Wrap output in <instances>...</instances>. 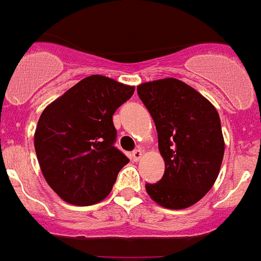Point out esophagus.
Returning <instances> with one entry per match:
<instances>
[{
  "instance_id": "esophagus-1",
  "label": "esophagus",
  "mask_w": 261,
  "mask_h": 261,
  "mask_svg": "<svg viewBox=\"0 0 261 261\" xmlns=\"http://www.w3.org/2000/svg\"><path fill=\"white\" fill-rule=\"evenodd\" d=\"M141 158H143V151H141V149H135V151L132 152V159L135 160V162H139Z\"/></svg>"
}]
</instances>
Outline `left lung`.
I'll use <instances>...</instances> for the list:
<instances>
[{
	"label": "left lung",
	"mask_w": 261,
	"mask_h": 261,
	"mask_svg": "<svg viewBox=\"0 0 261 261\" xmlns=\"http://www.w3.org/2000/svg\"><path fill=\"white\" fill-rule=\"evenodd\" d=\"M137 94L155 121L166 170L148 195L167 209H186L213 187L225 143L218 112L195 89L175 78L137 86Z\"/></svg>",
	"instance_id": "obj_1"
}]
</instances>
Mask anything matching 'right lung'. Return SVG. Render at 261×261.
<instances>
[{"mask_svg":"<svg viewBox=\"0 0 261 261\" xmlns=\"http://www.w3.org/2000/svg\"><path fill=\"white\" fill-rule=\"evenodd\" d=\"M133 93V86L91 75L41 113L35 151L45 180L63 201L89 206L109 195L129 162L114 147L113 114Z\"/></svg>","mask_w":261,"mask_h":261,"instance_id":"right-lung-1","label":"right lung"}]
</instances>
